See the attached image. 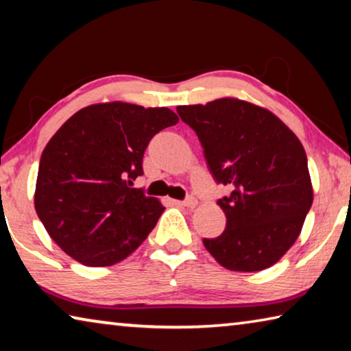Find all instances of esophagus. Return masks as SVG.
Instances as JSON below:
<instances>
[{
	"mask_svg": "<svg viewBox=\"0 0 351 351\" xmlns=\"http://www.w3.org/2000/svg\"><path fill=\"white\" fill-rule=\"evenodd\" d=\"M180 204L186 206V207H195V206L198 204V201H197V198H195V197H187L184 201H180Z\"/></svg>",
	"mask_w": 351,
	"mask_h": 351,
	"instance_id": "1",
	"label": "esophagus"
}]
</instances>
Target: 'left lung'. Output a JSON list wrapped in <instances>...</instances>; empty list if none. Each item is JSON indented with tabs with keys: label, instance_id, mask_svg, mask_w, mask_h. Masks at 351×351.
<instances>
[{
	"label": "left lung",
	"instance_id": "1",
	"mask_svg": "<svg viewBox=\"0 0 351 351\" xmlns=\"http://www.w3.org/2000/svg\"><path fill=\"white\" fill-rule=\"evenodd\" d=\"M197 133L207 167L229 193L218 199L226 229L203 243L219 265L254 272L294 245L313 204L304 145L271 111L239 99L178 106Z\"/></svg>",
	"mask_w": 351,
	"mask_h": 351
}]
</instances>
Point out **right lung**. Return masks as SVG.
<instances>
[{
  "instance_id": "right-lung-1",
  "label": "right lung",
  "mask_w": 351,
  "mask_h": 351,
  "mask_svg": "<svg viewBox=\"0 0 351 351\" xmlns=\"http://www.w3.org/2000/svg\"><path fill=\"white\" fill-rule=\"evenodd\" d=\"M169 108L111 102L77 111L41 153L35 210L47 234L86 266L128 257L165 207L142 189V158L154 134L176 125Z\"/></svg>"
}]
</instances>
